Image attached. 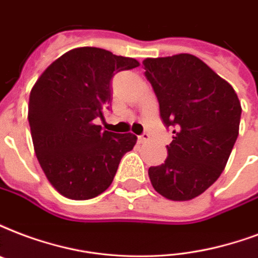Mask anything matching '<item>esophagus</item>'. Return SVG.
<instances>
[{
	"instance_id": "esophagus-1",
	"label": "esophagus",
	"mask_w": 258,
	"mask_h": 258,
	"mask_svg": "<svg viewBox=\"0 0 258 258\" xmlns=\"http://www.w3.org/2000/svg\"><path fill=\"white\" fill-rule=\"evenodd\" d=\"M149 134L147 133H143L142 135H139V137H138V142L139 143H143V142H147V141H149Z\"/></svg>"
}]
</instances>
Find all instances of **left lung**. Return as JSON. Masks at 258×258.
I'll return each instance as SVG.
<instances>
[{"mask_svg": "<svg viewBox=\"0 0 258 258\" xmlns=\"http://www.w3.org/2000/svg\"><path fill=\"white\" fill-rule=\"evenodd\" d=\"M145 76L173 130L165 164L149 168L154 189L176 202L202 195L219 178L241 120V103L229 82L190 54L143 60Z\"/></svg>", "mask_w": 258, "mask_h": 258, "instance_id": "1", "label": "left lung"}]
</instances>
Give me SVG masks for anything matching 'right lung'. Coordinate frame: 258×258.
<instances>
[{
	"label": "right lung",
	"mask_w": 258,
	"mask_h": 258,
	"mask_svg": "<svg viewBox=\"0 0 258 258\" xmlns=\"http://www.w3.org/2000/svg\"><path fill=\"white\" fill-rule=\"evenodd\" d=\"M138 66L133 58L81 47L52 62L33 85L28 121L35 153L48 181L69 199L103 194L135 146V135L103 131L96 119L109 109L113 76Z\"/></svg>",
	"instance_id": "1"
}]
</instances>
